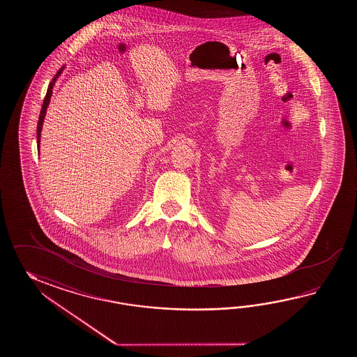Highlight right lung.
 Returning <instances> with one entry per match:
<instances>
[{
  "instance_id": "right-lung-1",
  "label": "right lung",
  "mask_w": 357,
  "mask_h": 357,
  "mask_svg": "<svg viewBox=\"0 0 357 357\" xmlns=\"http://www.w3.org/2000/svg\"><path fill=\"white\" fill-rule=\"evenodd\" d=\"M63 68H61L57 74L54 75L52 82L48 85V89H47L46 97L43 100V105H42V109H40V114H39L38 125H37V145H38L39 149V140H40V131H42V126H43V121H45V116H46L47 107L50 105V100H51V96H52V89H54V82L57 80V77L61 75Z\"/></svg>"
}]
</instances>
